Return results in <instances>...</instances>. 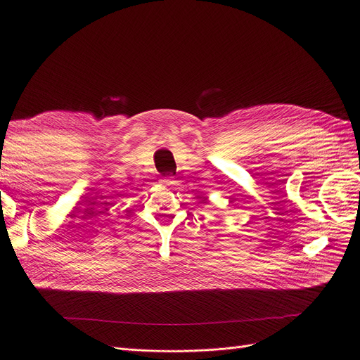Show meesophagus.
I'll use <instances>...</instances> for the list:
<instances>
[{"label": "esophagus", "instance_id": "34e87169", "mask_svg": "<svg viewBox=\"0 0 360 360\" xmlns=\"http://www.w3.org/2000/svg\"><path fill=\"white\" fill-rule=\"evenodd\" d=\"M162 184L165 185V187H169V188H173V187H175V181L170 179V178H165V179H162Z\"/></svg>", "mask_w": 360, "mask_h": 360}]
</instances>
